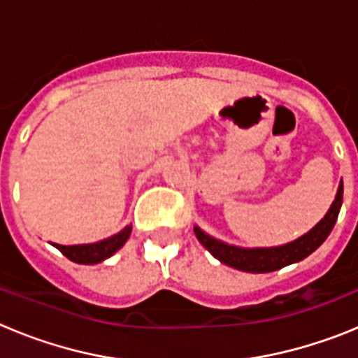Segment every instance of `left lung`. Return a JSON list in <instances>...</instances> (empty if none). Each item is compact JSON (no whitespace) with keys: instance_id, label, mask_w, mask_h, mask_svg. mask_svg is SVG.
<instances>
[{"instance_id":"left-lung-1","label":"left lung","mask_w":358,"mask_h":358,"mask_svg":"<svg viewBox=\"0 0 358 358\" xmlns=\"http://www.w3.org/2000/svg\"><path fill=\"white\" fill-rule=\"evenodd\" d=\"M341 206H343V181L339 182L337 195H335L327 215L308 233L289 243L276 245V248H238V245H231V243H226L222 240H217L215 236L208 235L206 231H202L199 226H194V231L199 242L218 262H222V264L229 265L233 268H238V271H243V273H273L278 268L305 260L306 256L312 255L328 238V235L334 229L337 217H339Z\"/></svg>"}]
</instances>
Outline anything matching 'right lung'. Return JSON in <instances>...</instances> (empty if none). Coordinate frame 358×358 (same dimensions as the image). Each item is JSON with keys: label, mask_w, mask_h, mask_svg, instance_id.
Returning a JSON list of instances; mask_svg holds the SVG:
<instances>
[{"label": "right lung", "mask_w": 358, "mask_h": 358, "mask_svg": "<svg viewBox=\"0 0 358 358\" xmlns=\"http://www.w3.org/2000/svg\"><path fill=\"white\" fill-rule=\"evenodd\" d=\"M132 226H125L120 233L103 238L100 242L94 243H78V245H61V243H53V248H57L66 258H69L75 264L82 265H94L100 262L107 260L109 256L115 255L120 248H123V243L127 242L131 236Z\"/></svg>", "instance_id": "obj_1"}]
</instances>
